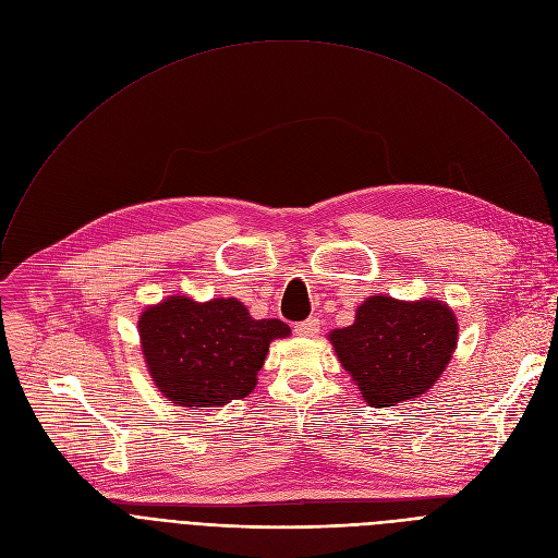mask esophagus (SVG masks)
Segmentation results:
<instances>
[{"mask_svg":"<svg viewBox=\"0 0 558 558\" xmlns=\"http://www.w3.org/2000/svg\"><path fill=\"white\" fill-rule=\"evenodd\" d=\"M296 335L301 337H316L318 335V318H307V320H301V324L294 326Z\"/></svg>","mask_w":558,"mask_h":558,"instance_id":"esophagus-1","label":"esophagus"}]
</instances>
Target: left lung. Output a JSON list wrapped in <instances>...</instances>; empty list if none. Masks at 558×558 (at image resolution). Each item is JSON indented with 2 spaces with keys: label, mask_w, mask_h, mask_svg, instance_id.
<instances>
[{
  "label": "left lung",
  "mask_w": 558,
  "mask_h": 558,
  "mask_svg": "<svg viewBox=\"0 0 558 558\" xmlns=\"http://www.w3.org/2000/svg\"><path fill=\"white\" fill-rule=\"evenodd\" d=\"M330 341L341 366L353 375L371 407H393L425 393L457 348V318L438 301L402 303L371 296L355 324Z\"/></svg>",
  "instance_id": "8db88e82"
}]
</instances>
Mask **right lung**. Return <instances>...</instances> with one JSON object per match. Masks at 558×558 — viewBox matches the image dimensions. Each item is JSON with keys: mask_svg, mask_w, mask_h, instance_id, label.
<instances>
[{"mask_svg": "<svg viewBox=\"0 0 558 558\" xmlns=\"http://www.w3.org/2000/svg\"><path fill=\"white\" fill-rule=\"evenodd\" d=\"M137 328L154 383L181 407L246 398L269 343L291 332L280 318H251L234 299L194 303L185 296L149 307Z\"/></svg>", "mask_w": 558, "mask_h": 558, "instance_id": "obj_1", "label": "right lung"}]
</instances>
